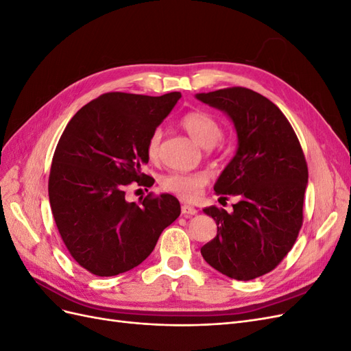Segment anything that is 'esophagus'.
<instances>
[{
    "instance_id": "esophagus-1",
    "label": "esophagus",
    "mask_w": 351,
    "mask_h": 351,
    "mask_svg": "<svg viewBox=\"0 0 351 351\" xmlns=\"http://www.w3.org/2000/svg\"><path fill=\"white\" fill-rule=\"evenodd\" d=\"M182 214L184 217H193V215L197 214V209H195L193 206H190V205H183L182 206Z\"/></svg>"
}]
</instances>
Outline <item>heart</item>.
Returning a JSON list of instances; mask_svg holds the SVG:
<instances>
[{"instance_id":"1","label":"heart","mask_w":351,"mask_h":351,"mask_svg":"<svg viewBox=\"0 0 351 351\" xmlns=\"http://www.w3.org/2000/svg\"><path fill=\"white\" fill-rule=\"evenodd\" d=\"M183 129L189 133L192 139L202 147L215 146L222 137L221 123L208 112L195 111L189 112L182 120ZM161 130H155L146 143V154L152 162L159 159L161 151ZM208 182V176L204 173H173L165 176L161 182L165 192L177 195L186 200L196 199Z\"/></svg>"}]
</instances>
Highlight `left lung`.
Segmentation results:
<instances>
[{
    "label": "left lung",
    "instance_id": "1",
    "mask_svg": "<svg viewBox=\"0 0 351 351\" xmlns=\"http://www.w3.org/2000/svg\"><path fill=\"white\" fill-rule=\"evenodd\" d=\"M195 97L224 112L237 134L236 154L214 190L219 199L239 202L232 212L204 209L217 222V237L200 253L232 280L258 278L277 267L299 236L307 186L302 146L277 105L258 92L228 88Z\"/></svg>",
    "mask_w": 351,
    "mask_h": 351
}]
</instances>
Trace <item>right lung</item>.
<instances>
[{
    "mask_svg": "<svg viewBox=\"0 0 351 351\" xmlns=\"http://www.w3.org/2000/svg\"><path fill=\"white\" fill-rule=\"evenodd\" d=\"M182 98L111 92L84 105L62 132L52 158L49 204L71 256L98 277L133 269L178 218L177 197L127 202L125 187L152 184L142 173L146 143Z\"/></svg>",
    "mask_w": 351,
    "mask_h": 351,
    "instance_id": "obj_1",
    "label": "right lung"
}]
</instances>
